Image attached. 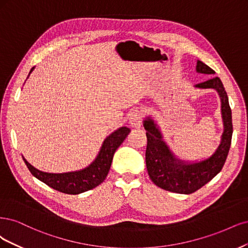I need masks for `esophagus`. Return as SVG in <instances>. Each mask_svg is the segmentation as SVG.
<instances>
[{"label": "esophagus", "instance_id": "obj_1", "mask_svg": "<svg viewBox=\"0 0 248 248\" xmlns=\"http://www.w3.org/2000/svg\"><path fill=\"white\" fill-rule=\"evenodd\" d=\"M130 124L132 127H140L142 124V112L139 110H134L130 116Z\"/></svg>", "mask_w": 248, "mask_h": 248}]
</instances>
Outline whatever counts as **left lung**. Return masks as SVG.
I'll use <instances>...</instances> for the list:
<instances>
[{"label": "left lung", "instance_id": "left-lung-1", "mask_svg": "<svg viewBox=\"0 0 248 248\" xmlns=\"http://www.w3.org/2000/svg\"><path fill=\"white\" fill-rule=\"evenodd\" d=\"M196 72L208 75L215 74L211 68L201 61H197ZM194 87L200 90H214L220 99L223 132L219 145L211 155L196 161L180 158L165 141L161 127L155 118L147 115L143 119V126L147 136L146 168L151 181L163 189L186 195L201 188L220 172L229 154L233 134L229 98L220 79L213 77Z\"/></svg>", "mask_w": 248, "mask_h": 248}]
</instances>
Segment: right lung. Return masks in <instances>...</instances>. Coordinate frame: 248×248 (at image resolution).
Segmentation results:
<instances>
[{
  "label": "right lung",
  "mask_w": 248,
  "mask_h": 248,
  "mask_svg": "<svg viewBox=\"0 0 248 248\" xmlns=\"http://www.w3.org/2000/svg\"><path fill=\"white\" fill-rule=\"evenodd\" d=\"M35 67L31 69L30 74ZM28 76V78H29ZM131 130L126 126H121L117 130L109 134L103 141L100 151L93 161L83 169L71 171L66 173H48L40 171L31 166L22 156L28 169L37 179L44 182L45 185L57 189L61 193L69 195H78L98 186L105 180L112 163L113 155L122 144Z\"/></svg>",
  "instance_id": "add662e5"
}]
</instances>
